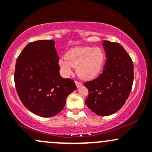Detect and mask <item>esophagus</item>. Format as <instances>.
Segmentation results:
<instances>
[{
    "instance_id": "1",
    "label": "esophagus",
    "mask_w": 152,
    "mask_h": 152,
    "mask_svg": "<svg viewBox=\"0 0 152 152\" xmlns=\"http://www.w3.org/2000/svg\"><path fill=\"white\" fill-rule=\"evenodd\" d=\"M75 83H76V87H77V88H79V87H81L82 86V83H81V82H79V81H75Z\"/></svg>"
}]
</instances>
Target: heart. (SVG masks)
Returning a JSON list of instances; mask_svg holds the SVG:
<instances>
[{"instance_id": "obj_1", "label": "heart", "mask_w": 152, "mask_h": 152, "mask_svg": "<svg viewBox=\"0 0 152 152\" xmlns=\"http://www.w3.org/2000/svg\"><path fill=\"white\" fill-rule=\"evenodd\" d=\"M105 61V53L99 47H76L69 50L66 56L59 58L58 66L62 74L69 76L73 69L83 80L95 78L102 71Z\"/></svg>"}]
</instances>
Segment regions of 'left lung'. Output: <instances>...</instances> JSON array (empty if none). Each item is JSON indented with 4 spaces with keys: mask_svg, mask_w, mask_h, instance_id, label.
Segmentation results:
<instances>
[{
    "mask_svg": "<svg viewBox=\"0 0 152 152\" xmlns=\"http://www.w3.org/2000/svg\"><path fill=\"white\" fill-rule=\"evenodd\" d=\"M106 61L103 72L93 81L84 83L88 96L86 104L99 116H109L126 102L134 81L132 58L119 43L103 41Z\"/></svg>",
    "mask_w": 152,
    "mask_h": 152,
    "instance_id": "obj_1",
    "label": "left lung"
}]
</instances>
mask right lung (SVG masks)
Masks as SVG:
<instances>
[{"label":"right lung","mask_w":152,"mask_h":152,"mask_svg":"<svg viewBox=\"0 0 152 152\" xmlns=\"http://www.w3.org/2000/svg\"><path fill=\"white\" fill-rule=\"evenodd\" d=\"M59 57L53 40H41L26 45L16 61L15 88L29 111L51 117L64 109L66 98L76 90L74 81L60 76Z\"/></svg>","instance_id":"add662e5"}]
</instances>
